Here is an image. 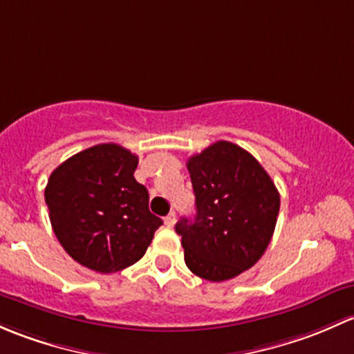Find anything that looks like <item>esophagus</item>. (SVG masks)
<instances>
[{
	"label": "esophagus",
	"instance_id": "34e87169",
	"mask_svg": "<svg viewBox=\"0 0 354 354\" xmlns=\"http://www.w3.org/2000/svg\"><path fill=\"white\" fill-rule=\"evenodd\" d=\"M176 221H177L176 211H170V213L165 216V225H167V227H169V228H172L174 225H176Z\"/></svg>",
	"mask_w": 354,
	"mask_h": 354
}]
</instances>
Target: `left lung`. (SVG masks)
Returning <instances> with one entry per match:
<instances>
[{
    "mask_svg": "<svg viewBox=\"0 0 354 354\" xmlns=\"http://www.w3.org/2000/svg\"><path fill=\"white\" fill-rule=\"evenodd\" d=\"M196 216L180 218L187 268L207 281H227L262 257L274 233L279 192L261 163L230 141L187 160Z\"/></svg>",
    "mask_w": 354,
    "mask_h": 354,
    "instance_id": "1",
    "label": "left lung"
}]
</instances>
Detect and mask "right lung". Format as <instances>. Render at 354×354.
I'll return each instance as SVG.
<instances>
[{"label":"right lung","mask_w":354,"mask_h":354,"mask_svg":"<svg viewBox=\"0 0 354 354\" xmlns=\"http://www.w3.org/2000/svg\"><path fill=\"white\" fill-rule=\"evenodd\" d=\"M138 156L102 143L61 163L46 185L53 230L63 249L92 271H122L140 261L163 223L134 178Z\"/></svg>","instance_id":"obj_1"}]
</instances>
